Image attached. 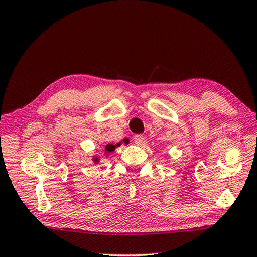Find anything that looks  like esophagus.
Returning a JSON list of instances; mask_svg holds the SVG:
<instances>
[{
	"label": "esophagus",
	"mask_w": 257,
	"mask_h": 257,
	"mask_svg": "<svg viewBox=\"0 0 257 257\" xmlns=\"http://www.w3.org/2000/svg\"><path fill=\"white\" fill-rule=\"evenodd\" d=\"M144 136L143 135H136L135 137H134V143L136 144V145H142L143 143H144Z\"/></svg>",
	"instance_id": "34e87169"
}]
</instances>
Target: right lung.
Here are the masks:
<instances>
[{"mask_svg": "<svg viewBox=\"0 0 257 257\" xmlns=\"http://www.w3.org/2000/svg\"><path fill=\"white\" fill-rule=\"evenodd\" d=\"M120 145H121V143H118V144H115V145L108 144V145L104 147V154L108 155V154H110V153H112L113 150H114L115 148H117V147H119ZM93 162H94V163H99V157H98V156H94Z\"/></svg>", "mask_w": 257, "mask_h": 257, "instance_id": "right-lung-1", "label": "right lung"}]
</instances>
